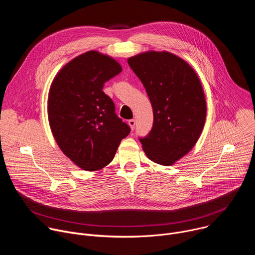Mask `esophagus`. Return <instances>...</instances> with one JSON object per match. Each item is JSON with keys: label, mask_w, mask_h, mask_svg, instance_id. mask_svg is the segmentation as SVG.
Returning a JSON list of instances; mask_svg holds the SVG:
<instances>
[{"label": "esophagus", "mask_w": 255, "mask_h": 255, "mask_svg": "<svg viewBox=\"0 0 255 255\" xmlns=\"http://www.w3.org/2000/svg\"><path fill=\"white\" fill-rule=\"evenodd\" d=\"M128 124H129V126H130L131 130H134V128H135V124H136L135 120H134V119H131V120H129V121H128Z\"/></svg>", "instance_id": "34e87169"}]
</instances>
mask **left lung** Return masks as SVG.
Here are the masks:
<instances>
[{"label": "left lung", "instance_id": "obj_1", "mask_svg": "<svg viewBox=\"0 0 255 255\" xmlns=\"http://www.w3.org/2000/svg\"><path fill=\"white\" fill-rule=\"evenodd\" d=\"M153 110L150 132L139 140L147 157L171 165L198 141L206 120V100L195 70L176 55L148 51L128 59Z\"/></svg>", "mask_w": 255, "mask_h": 255}]
</instances>
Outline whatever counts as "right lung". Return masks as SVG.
Here are the masks:
<instances>
[{
  "instance_id": "add662e5",
  "label": "right lung",
  "mask_w": 255,
  "mask_h": 255,
  "mask_svg": "<svg viewBox=\"0 0 255 255\" xmlns=\"http://www.w3.org/2000/svg\"><path fill=\"white\" fill-rule=\"evenodd\" d=\"M121 71L115 59L91 50L65 64L51 84L47 109L52 134L62 152L85 170L110 163L130 133L103 92L104 84Z\"/></svg>"
}]
</instances>
